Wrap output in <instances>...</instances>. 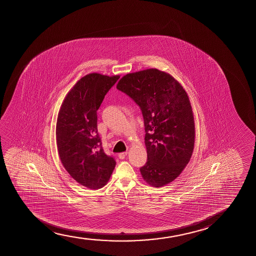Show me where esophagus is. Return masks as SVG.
I'll list each match as a JSON object with an SVG mask.
<instances>
[{
	"label": "esophagus",
	"mask_w": 256,
	"mask_h": 256,
	"mask_svg": "<svg viewBox=\"0 0 256 256\" xmlns=\"http://www.w3.org/2000/svg\"><path fill=\"white\" fill-rule=\"evenodd\" d=\"M126 154H128V152H123V153H120L118 156H119L120 160H123V159H125V158H126Z\"/></svg>",
	"instance_id": "1"
}]
</instances>
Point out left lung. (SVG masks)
I'll list each match as a JSON object with an SVG mask.
<instances>
[{"label": "left lung", "instance_id": "1", "mask_svg": "<svg viewBox=\"0 0 256 256\" xmlns=\"http://www.w3.org/2000/svg\"><path fill=\"white\" fill-rule=\"evenodd\" d=\"M116 88L139 106L144 116L148 160L140 174L151 186L168 184L186 168L194 148L188 95L174 78L158 69L126 74Z\"/></svg>", "mask_w": 256, "mask_h": 256}]
</instances>
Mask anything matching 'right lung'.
<instances>
[{
    "instance_id": "right-lung-1",
    "label": "right lung",
    "mask_w": 256,
    "mask_h": 256,
    "mask_svg": "<svg viewBox=\"0 0 256 256\" xmlns=\"http://www.w3.org/2000/svg\"><path fill=\"white\" fill-rule=\"evenodd\" d=\"M120 76L90 74L64 98L56 120L58 150L70 176L89 189L106 186L116 159L106 154L97 128V110Z\"/></svg>"
}]
</instances>
